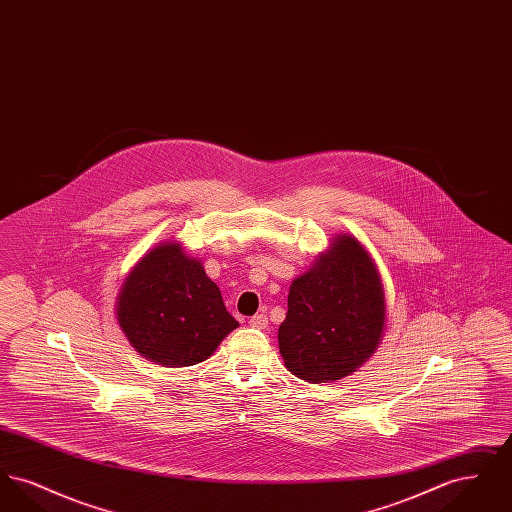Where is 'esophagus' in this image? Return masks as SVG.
Instances as JSON below:
<instances>
[{"mask_svg": "<svg viewBox=\"0 0 512 512\" xmlns=\"http://www.w3.org/2000/svg\"><path fill=\"white\" fill-rule=\"evenodd\" d=\"M249 326L259 328V330H265L268 326L267 315H255V317L249 318Z\"/></svg>", "mask_w": 512, "mask_h": 512, "instance_id": "34e87169", "label": "esophagus"}]
</instances>
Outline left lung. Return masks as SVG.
I'll list each match as a JSON object with an SVG mask.
<instances>
[{"mask_svg":"<svg viewBox=\"0 0 512 512\" xmlns=\"http://www.w3.org/2000/svg\"><path fill=\"white\" fill-rule=\"evenodd\" d=\"M386 328V292L372 255L353 234H338L288 293L278 347L293 376L336 382L372 357Z\"/></svg>","mask_w":512,"mask_h":512,"instance_id":"1","label":"left lung"}]
</instances>
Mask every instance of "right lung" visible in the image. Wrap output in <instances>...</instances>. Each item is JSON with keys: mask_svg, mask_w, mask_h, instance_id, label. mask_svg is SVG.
I'll return each instance as SVG.
<instances>
[{"mask_svg": "<svg viewBox=\"0 0 512 512\" xmlns=\"http://www.w3.org/2000/svg\"><path fill=\"white\" fill-rule=\"evenodd\" d=\"M115 317L136 353L169 368L209 359L240 326L203 263L180 242L155 245L132 267L117 295Z\"/></svg>", "mask_w": 512, "mask_h": 512, "instance_id": "right-lung-1", "label": "right lung"}]
</instances>
